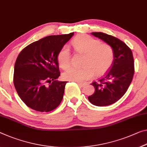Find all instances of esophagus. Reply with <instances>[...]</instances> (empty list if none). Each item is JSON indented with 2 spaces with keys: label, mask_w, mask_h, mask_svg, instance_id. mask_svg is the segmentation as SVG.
<instances>
[{
  "label": "esophagus",
  "mask_w": 147,
  "mask_h": 147,
  "mask_svg": "<svg viewBox=\"0 0 147 147\" xmlns=\"http://www.w3.org/2000/svg\"><path fill=\"white\" fill-rule=\"evenodd\" d=\"M77 83H78L79 86H80L81 87H83L84 86H85V83H80V82H77Z\"/></svg>",
  "instance_id": "34e87169"
}]
</instances>
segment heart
<instances>
[{
    "mask_svg": "<svg viewBox=\"0 0 147 147\" xmlns=\"http://www.w3.org/2000/svg\"><path fill=\"white\" fill-rule=\"evenodd\" d=\"M71 45L78 53L84 55L83 67H70L64 73L65 80L83 82L93 77L105 73L112 66L114 58V50L111 46L101 43L99 40L87 35L77 36ZM71 55L67 46H64L58 52L57 60L59 66L66 69L70 66Z\"/></svg>",
    "mask_w": 147,
    "mask_h": 147,
    "instance_id": "b5f03b06",
    "label": "heart"
}]
</instances>
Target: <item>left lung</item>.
<instances>
[{"label": "left lung", "mask_w": 147, "mask_h": 147, "mask_svg": "<svg viewBox=\"0 0 147 147\" xmlns=\"http://www.w3.org/2000/svg\"><path fill=\"white\" fill-rule=\"evenodd\" d=\"M91 34L111 46L114 53L111 69L102 78L92 83L95 91L88 96L93 105L105 107L117 102L127 91L134 74V56L131 50L118 38L102 32Z\"/></svg>", "instance_id": "1"}]
</instances>
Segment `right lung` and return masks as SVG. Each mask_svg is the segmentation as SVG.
Returning a JSON list of instances; mask_svg holds the SVG:
<instances>
[{
	"instance_id": "add662e5",
	"label": "right lung",
	"mask_w": 147,
	"mask_h": 147,
	"mask_svg": "<svg viewBox=\"0 0 147 147\" xmlns=\"http://www.w3.org/2000/svg\"><path fill=\"white\" fill-rule=\"evenodd\" d=\"M74 34L47 36L19 54L13 85L22 100L31 109L49 112L60 104L67 81L57 80L60 76L57 55Z\"/></svg>"
}]
</instances>
